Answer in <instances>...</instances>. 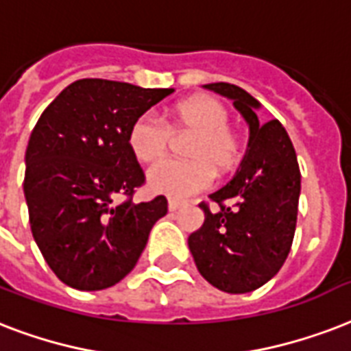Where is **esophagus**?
I'll list each match as a JSON object with an SVG mask.
<instances>
[{"label": "esophagus", "mask_w": 351, "mask_h": 351, "mask_svg": "<svg viewBox=\"0 0 351 351\" xmlns=\"http://www.w3.org/2000/svg\"><path fill=\"white\" fill-rule=\"evenodd\" d=\"M182 206H184V202H182V200L169 199V204H167V208H169V211H176L178 208H182Z\"/></svg>", "instance_id": "obj_1"}]
</instances>
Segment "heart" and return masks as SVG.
<instances>
[{
    "label": "heart",
    "mask_w": 351,
    "mask_h": 351,
    "mask_svg": "<svg viewBox=\"0 0 351 351\" xmlns=\"http://www.w3.org/2000/svg\"><path fill=\"white\" fill-rule=\"evenodd\" d=\"M228 112L211 97H191L173 106L165 125L154 116H141L128 132V147L143 164L167 156L173 136H191L186 145V162H162L147 175L154 193L184 199L206 189L213 180V169L228 173L241 158L239 138L228 128Z\"/></svg>",
    "instance_id": "obj_1"
}]
</instances>
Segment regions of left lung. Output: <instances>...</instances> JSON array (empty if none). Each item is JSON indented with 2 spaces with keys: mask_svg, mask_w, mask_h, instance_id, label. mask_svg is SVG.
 <instances>
[{
  "mask_svg": "<svg viewBox=\"0 0 351 351\" xmlns=\"http://www.w3.org/2000/svg\"><path fill=\"white\" fill-rule=\"evenodd\" d=\"M204 88L234 101L250 136L234 178L210 195L219 210L211 213L200 204L204 224L187 237V245L206 282L230 294L250 293L276 276L287 259L298 215L300 167L282 123H259L261 103L250 93L230 82Z\"/></svg>",
  "mask_w": 351,
  "mask_h": 351,
  "instance_id": "1",
  "label": "left lung"
}]
</instances>
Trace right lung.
Instances as JSON below:
<instances>
[{
    "instance_id": "1",
    "label": "right lung",
    "mask_w": 351,
    "mask_h": 351,
    "mask_svg": "<svg viewBox=\"0 0 351 351\" xmlns=\"http://www.w3.org/2000/svg\"><path fill=\"white\" fill-rule=\"evenodd\" d=\"M173 88H140L80 79L40 116L25 151L31 232L60 282L101 291L121 282L138 263L167 199L117 204L145 176L128 147L132 123Z\"/></svg>"
}]
</instances>
